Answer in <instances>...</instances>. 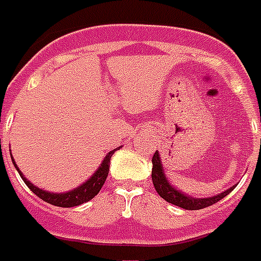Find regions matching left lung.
I'll use <instances>...</instances> for the list:
<instances>
[{"instance_id": "8db88e82", "label": "left lung", "mask_w": 261, "mask_h": 261, "mask_svg": "<svg viewBox=\"0 0 261 261\" xmlns=\"http://www.w3.org/2000/svg\"><path fill=\"white\" fill-rule=\"evenodd\" d=\"M151 163H153L151 180H153L155 191L167 202L172 203L174 206L181 207V208H186V210H200V208L211 206V204H214V203L219 202L221 199L225 198L227 194H230L236 187L233 186L229 190L223 191L221 194L211 196V198H194V196H188V195L182 194L181 191H178L177 188H174V187H172L169 184L167 176H165V172H164L163 164H161V157H160L159 151L154 153L153 159H151Z\"/></svg>"}]
</instances>
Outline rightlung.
Segmentation results:
<instances>
[{"mask_svg": "<svg viewBox=\"0 0 261 261\" xmlns=\"http://www.w3.org/2000/svg\"><path fill=\"white\" fill-rule=\"evenodd\" d=\"M120 146L114 149V150H111L108 154L106 155V159L102 160L101 165L98 167V169L94 172L89 178H88L87 181L83 182L81 186H79L77 188L71 191H67V192H63V194H55V192H48V191L40 190L38 187H35L30 180H27L24 177V174L21 173V171L18 169L16 163H14L13 155L10 153V157H12V163H13L14 168L17 169L18 174L21 176L22 181L25 182L27 187L30 188L35 195H38V198H40L44 202L50 203V204H54V206L58 207H74V206H80V204H83V203L89 202L90 199H93L96 195L100 192L101 190V187L104 186V182H106V178L108 176V172H110V164H111V157L114 154L115 151L119 150Z\"/></svg>", "mask_w": 261, "mask_h": 261, "instance_id": "1", "label": "right lung"}]
</instances>
